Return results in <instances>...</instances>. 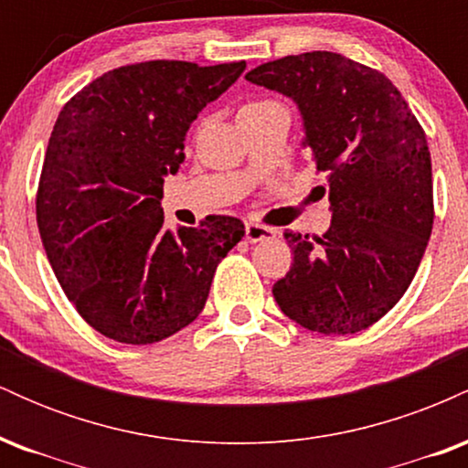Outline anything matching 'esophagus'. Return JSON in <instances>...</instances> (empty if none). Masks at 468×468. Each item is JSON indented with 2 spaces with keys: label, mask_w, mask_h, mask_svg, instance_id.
Instances as JSON below:
<instances>
[{
  "label": "esophagus",
  "mask_w": 468,
  "mask_h": 468,
  "mask_svg": "<svg viewBox=\"0 0 468 468\" xmlns=\"http://www.w3.org/2000/svg\"><path fill=\"white\" fill-rule=\"evenodd\" d=\"M277 230L271 227H264V224H257V222H246V239L250 244H257V241H264L275 238Z\"/></svg>",
  "instance_id": "esophagus-1"
}]
</instances>
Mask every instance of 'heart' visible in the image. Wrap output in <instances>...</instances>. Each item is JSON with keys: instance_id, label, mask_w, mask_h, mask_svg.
I'll use <instances>...</instances> for the list:
<instances>
[{"instance_id": "obj_1", "label": "heart", "mask_w": 468, "mask_h": 468, "mask_svg": "<svg viewBox=\"0 0 468 468\" xmlns=\"http://www.w3.org/2000/svg\"><path fill=\"white\" fill-rule=\"evenodd\" d=\"M271 105H277L275 101H268V99H257V101H249V103H244L239 107V116H246V114H255V112H261L266 110V107Z\"/></svg>"}]
</instances>
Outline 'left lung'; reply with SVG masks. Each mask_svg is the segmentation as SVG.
Here are the masks:
<instances>
[{
	"label": "left lung",
	"mask_w": 468,
	"mask_h": 468,
	"mask_svg": "<svg viewBox=\"0 0 468 468\" xmlns=\"http://www.w3.org/2000/svg\"><path fill=\"white\" fill-rule=\"evenodd\" d=\"M250 83L290 96L303 144L325 174L332 224L286 230L292 266L272 286L288 319L321 335L367 330L400 302L433 229L431 155L422 125L378 69L314 50L268 61Z\"/></svg>",
	"instance_id": "8db88e82"
}]
</instances>
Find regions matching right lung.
<instances>
[{
    "mask_svg": "<svg viewBox=\"0 0 468 468\" xmlns=\"http://www.w3.org/2000/svg\"><path fill=\"white\" fill-rule=\"evenodd\" d=\"M244 68L132 63L94 79L58 112L37 224L63 292L103 336L147 346L189 325L218 264L244 238L230 216L171 233L160 207L165 176L185 158L186 130Z\"/></svg>",
    "mask_w": 468,
    "mask_h": 468,
    "instance_id": "1",
    "label": "right lung"
}]
</instances>
